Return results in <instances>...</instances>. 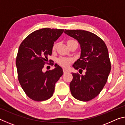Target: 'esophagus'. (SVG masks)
Instances as JSON below:
<instances>
[{"mask_svg":"<svg viewBox=\"0 0 125 125\" xmlns=\"http://www.w3.org/2000/svg\"><path fill=\"white\" fill-rule=\"evenodd\" d=\"M63 72H64V73L69 72L68 70V69H65V68H63Z\"/></svg>","mask_w":125,"mask_h":125,"instance_id":"obj_1","label":"esophagus"}]
</instances>
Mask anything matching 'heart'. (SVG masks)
I'll list each match as a JSON object with an SVG mask.
<instances>
[{
	"mask_svg": "<svg viewBox=\"0 0 125 125\" xmlns=\"http://www.w3.org/2000/svg\"><path fill=\"white\" fill-rule=\"evenodd\" d=\"M74 40L73 39H69L68 40H67V45H69L71 43H72L73 42H75ZM57 47V44L56 43H54L53 45L52 46V50L54 51L56 50ZM73 60L72 58H64V57H60L57 60V62L59 63V64H60L61 65H62L63 67H66L67 66H68V65L70 64V63L72 62Z\"/></svg>",
	"mask_w": 125,
	"mask_h": 125,
	"instance_id": "obj_1",
	"label": "heart"
}]
</instances>
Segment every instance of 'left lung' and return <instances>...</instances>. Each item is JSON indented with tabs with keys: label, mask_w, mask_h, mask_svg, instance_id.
I'll return each mask as SVG.
<instances>
[{
	"label": "left lung",
	"mask_w": 125,
	"mask_h": 125,
	"mask_svg": "<svg viewBox=\"0 0 125 125\" xmlns=\"http://www.w3.org/2000/svg\"><path fill=\"white\" fill-rule=\"evenodd\" d=\"M64 33L78 41L80 58L74 63L75 69L86 71L84 75L72 73L69 86L74 98L88 101L95 98L106 83L111 71L108 50L104 41L92 32L82 30H65Z\"/></svg>",
	"instance_id": "1"
}]
</instances>
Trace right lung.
<instances>
[{"label": "right lung", "mask_w": 125, "mask_h": 125, "mask_svg": "<svg viewBox=\"0 0 125 125\" xmlns=\"http://www.w3.org/2000/svg\"><path fill=\"white\" fill-rule=\"evenodd\" d=\"M63 31L64 29L38 30L27 36L19 46L16 60L18 80L25 94L33 100L50 99L53 94L55 84L63 75L62 68L57 64L54 69L45 73L42 69L48 64V57L52 54L54 42Z\"/></svg>", "instance_id": "obj_1"}]
</instances>
